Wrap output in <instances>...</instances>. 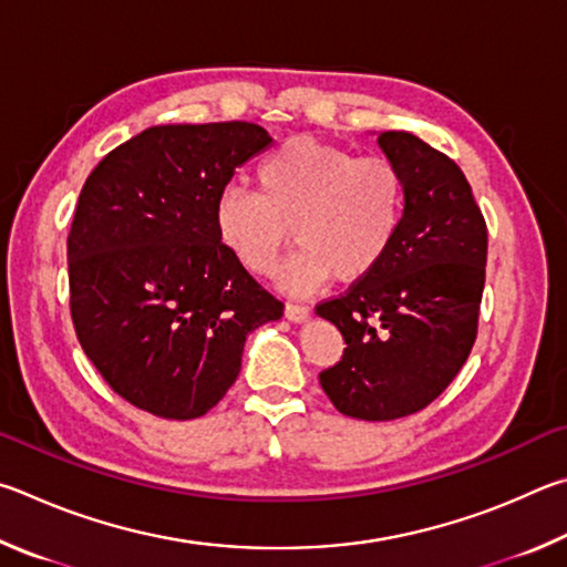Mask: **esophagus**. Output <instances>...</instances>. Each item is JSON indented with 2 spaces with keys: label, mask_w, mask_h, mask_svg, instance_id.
<instances>
[{
  "label": "esophagus",
  "mask_w": 567,
  "mask_h": 567,
  "mask_svg": "<svg viewBox=\"0 0 567 567\" xmlns=\"http://www.w3.org/2000/svg\"><path fill=\"white\" fill-rule=\"evenodd\" d=\"M284 313H286V319H289V321H306V319H309L311 309L306 303H286Z\"/></svg>",
  "instance_id": "obj_1"
}]
</instances>
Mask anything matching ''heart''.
Masks as SVG:
<instances>
[{"mask_svg":"<svg viewBox=\"0 0 567 567\" xmlns=\"http://www.w3.org/2000/svg\"><path fill=\"white\" fill-rule=\"evenodd\" d=\"M405 178L385 156L289 138L256 168V194L226 188L216 202V231L256 276L276 271L291 244L284 284L309 291L326 278L359 284L379 271L401 234Z\"/></svg>","mask_w":567,"mask_h":567,"instance_id":"heart-1","label":"heart"}]
</instances>
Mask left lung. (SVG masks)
Masks as SVG:
<instances>
[{
	"mask_svg": "<svg viewBox=\"0 0 567 567\" xmlns=\"http://www.w3.org/2000/svg\"><path fill=\"white\" fill-rule=\"evenodd\" d=\"M379 144L405 178L401 234L379 271L316 306L346 341L321 389L361 421L419 413L449 389L478 336L488 258L458 164L409 132H383Z\"/></svg>",
	"mask_w": 567,
	"mask_h": 567,
	"instance_id": "left-lung-1",
	"label": "left lung"
}]
</instances>
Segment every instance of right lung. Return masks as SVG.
Returning a JSON list of instances; mask_svg holds the SVG:
<instances>
[{"instance_id": "add662e5", "label": "right lung", "mask_w": 567, "mask_h": 567, "mask_svg": "<svg viewBox=\"0 0 567 567\" xmlns=\"http://www.w3.org/2000/svg\"><path fill=\"white\" fill-rule=\"evenodd\" d=\"M268 144L251 122L152 126L79 194L66 236L76 339L109 389L158 419L212 411L241 371L246 336L284 316L216 231L236 166Z\"/></svg>"}]
</instances>
